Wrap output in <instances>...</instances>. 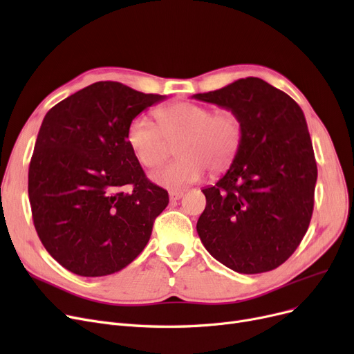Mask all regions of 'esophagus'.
<instances>
[{
    "instance_id": "1",
    "label": "esophagus",
    "mask_w": 354,
    "mask_h": 354,
    "mask_svg": "<svg viewBox=\"0 0 354 354\" xmlns=\"http://www.w3.org/2000/svg\"><path fill=\"white\" fill-rule=\"evenodd\" d=\"M183 194H184V192H181V190H171L170 192V198L171 200H178V198L183 197Z\"/></svg>"
}]
</instances>
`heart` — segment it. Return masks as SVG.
<instances>
[{"mask_svg":"<svg viewBox=\"0 0 354 354\" xmlns=\"http://www.w3.org/2000/svg\"><path fill=\"white\" fill-rule=\"evenodd\" d=\"M157 122L145 115L133 116L127 128V142L136 158L148 168L162 164L173 147L180 156L156 173L153 180L165 187H183L198 181L206 168L218 174L236 160L243 124L232 109L214 111L207 105L174 102L156 112Z\"/></svg>","mask_w":354,"mask_h":354,"instance_id":"b5f03b06","label":"heart"}]
</instances>
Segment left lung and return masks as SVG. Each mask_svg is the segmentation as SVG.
<instances>
[{
    "label": "left lung",
    "mask_w": 354,
    "mask_h": 354,
    "mask_svg": "<svg viewBox=\"0 0 354 354\" xmlns=\"http://www.w3.org/2000/svg\"><path fill=\"white\" fill-rule=\"evenodd\" d=\"M236 112L243 141L213 187L197 233L210 255L239 274L272 271L307 233L317 162L304 113L285 92L259 77L194 95Z\"/></svg>",
    "instance_id": "1"
}]
</instances>
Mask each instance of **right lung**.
Instances as JSON below:
<instances>
[{"label": "right lung", "mask_w": 354, "mask_h": 354, "mask_svg": "<svg viewBox=\"0 0 354 354\" xmlns=\"http://www.w3.org/2000/svg\"><path fill=\"white\" fill-rule=\"evenodd\" d=\"M162 97L96 82L46 113L30 160L28 197L43 246L67 271L113 274L148 243L168 193L145 176L127 128Z\"/></svg>", "instance_id": "add662e5"}]
</instances>
